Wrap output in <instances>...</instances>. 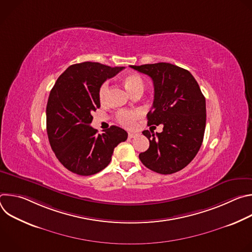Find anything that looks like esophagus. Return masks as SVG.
I'll return each instance as SVG.
<instances>
[{"mask_svg":"<svg viewBox=\"0 0 252 252\" xmlns=\"http://www.w3.org/2000/svg\"><path fill=\"white\" fill-rule=\"evenodd\" d=\"M135 135H137V132H135V131H128V137L129 138H132Z\"/></svg>","mask_w":252,"mask_h":252,"instance_id":"34e87169","label":"esophagus"}]
</instances>
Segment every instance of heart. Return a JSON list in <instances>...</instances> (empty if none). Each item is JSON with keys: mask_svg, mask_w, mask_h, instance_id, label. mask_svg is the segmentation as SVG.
<instances>
[{"mask_svg": "<svg viewBox=\"0 0 252 252\" xmlns=\"http://www.w3.org/2000/svg\"><path fill=\"white\" fill-rule=\"evenodd\" d=\"M124 84L126 89L128 91L130 94H133L137 91H143V81L141 77L137 74L126 75L124 77ZM107 92H109V83L105 82L100 86V89L98 92V96L100 101H104L106 99ZM138 117H139V114L133 111H122L117 116L119 123L125 126H131L135 123Z\"/></svg>", "mask_w": 252, "mask_h": 252, "instance_id": "heart-1", "label": "heart"}]
</instances>
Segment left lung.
Returning <instances> with one entry per match:
<instances>
[{"instance_id":"left-lung-1","label":"left lung","mask_w":252,"mask_h":252,"mask_svg":"<svg viewBox=\"0 0 252 252\" xmlns=\"http://www.w3.org/2000/svg\"><path fill=\"white\" fill-rule=\"evenodd\" d=\"M152 78L155 98L148 126L162 125L161 132L143 130L150 148L138 158L148 168L170 174L186 167L198 153L203 140L205 97L188 69L168 63L130 65Z\"/></svg>"}]
</instances>
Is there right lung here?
Segmentation results:
<instances>
[{"label": "right lung", "instance_id": "1", "mask_svg": "<svg viewBox=\"0 0 252 252\" xmlns=\"http://www.w3.org/2000/svg\"><path fill=\"white\" fill-rule=\"evenodd\" d=\"M124 66L85 62L69 65L53 87L47 103V132L60 162L79 175H92L109 165L115 148L127 132L116 126L97 134L92 113L100 106V86Z\"/></svg>", "mask_w": 252, "mask_h": 252}]
</instances>
